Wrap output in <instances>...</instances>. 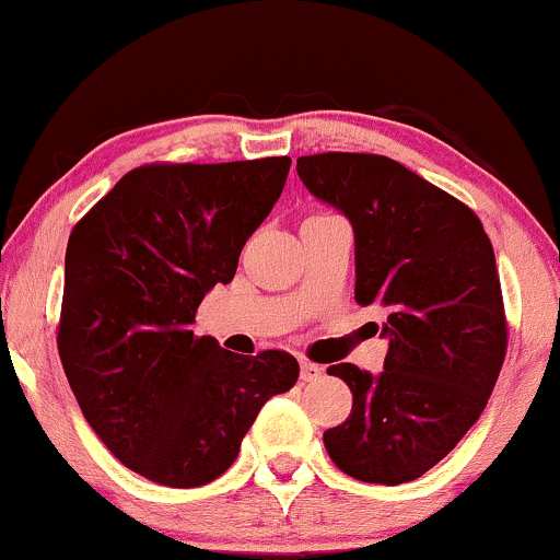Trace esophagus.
I'll return each instance as SVG.
<instances>
[{"label": "esophagus", "mask_w": 560, "mask_h": 560, "mask_svg": "<svg viewBox=\"0 0 560 560\" xmlns=\"http://www.w3.org/2000/svg\"><path fill=\"white\" fill-rule=\"evenodd\" d=\"M324 376V369H320L318 363H311V361H302L300 363V378L302 382H316V378Z\"/></svg>", "instance_id": "obj_1"}]
</instances>
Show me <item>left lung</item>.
I'll list each match as a JSON object with an SVG mask.
<instances>
[{
    "label": "left lung",
    "instance_id": "1",
    "mask_svg": "<svg viewBox=\"0 0 560 560\" xmlns=\"http://www.w3.org/2000/svg\"><path fill=\"white\" fill-rule=\"evenodd\" d=\"M298 176L355 234V302L387 311L382 374L329 365L352 392L324 445L339 471L374 485L419 479L464 440L505 358L490 236L464 202L397 160L324 152Z\"/></svg>",
    "mask_w": 560,
    "mask_h": 560
}]
</instances>
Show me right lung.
I'll list each match as a JSON object with an SVG mask.
<instances>
[{"mask_svg": "<svg viewBox=\"0 0 560 560\" xmlns=\"http://www.w3.org/2000/svg\"><path fill=\"white\" fill-rule=\"evenodd\" d=\"M289 158L141 165L70 231L57 347L83 419L126 468L199 487L289 392V352L236 355L191 324L284 189Z\"/></svg>", "mask_w": 560, "mask_h": 560, "instance_id": "add662e5", "label": "right lung"}]
</instances>
